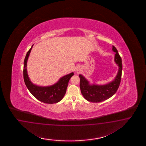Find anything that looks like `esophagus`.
Here are the masks:
<instances>
[{"label":"esophagus","instance_id":"1","mask_svg":"<svg viewBox=\"0 0 146 146\" xmlns=\"http://www.w3.org/2000/svg\"><path fill=\"white\" fill-rule=\"evenodd\" d=\"M75 71L77 72V73H79L81 71V68H80L79 67H77L75 69Z\"/></svg>","mask_w":146,"mask_h":146}]
</instances>
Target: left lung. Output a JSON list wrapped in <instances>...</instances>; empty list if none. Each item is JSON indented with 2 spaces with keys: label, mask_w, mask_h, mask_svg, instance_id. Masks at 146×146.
I'll list each match as a JSON object with an SVG mask.
<instances>
[{
  "label": "left lung",
  "mask_w": 146,
  "mask_h": 146,
  "mask_svg": "<svg viewBox=\"0 0 146 146\" xmlns=\"http://www.w3.org/2000/svg\"><path fill=\"white\" fill-rule=\"evenodd\" d=\"M112 51L115 52L114 60L118 66L117 74L113 80L103 85L91 84L83 75H79L80 79V88L81 92L84 98L89 102L98 103L106 100L112 97L119 88L123 68L122 61L117 50L113 45L112 46Z\"/></svg>",
  "instance_id": "8db88e82"
}]
</instances>
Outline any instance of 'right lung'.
Returning a JSON list of instances; mask_svg holds the SVG:
<instances>
[{"instance_id": "right-lung-1", "label": "right lung", "mask_w": 146, "mask_h": 146, "mask_svg": "<svg viewBox=\"0 0 146 146\" xmlns=\"http://www.w3.org/2000/svg\"><path fill=\"white\" fill-rule=\"evenodd\" d=\"M33 46L27 52L24 60L23 79L29 91L31 94L40 102L47 104H53L60 101L65 95L69 80L74 75V73L63 76L56 84L49 86H39L31 82L29 79L27 69L28 59Z\"/></svg>"}]
</instances>
